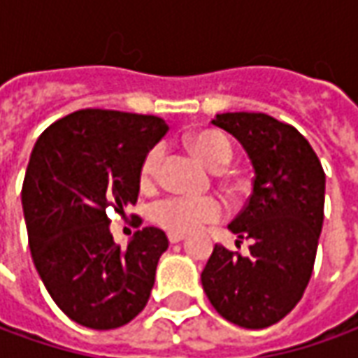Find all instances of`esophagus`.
Returning a JSON list of instances; mask_svg holds the SVG:
<instances>
[{"mask_svg": "<svg viewBox=\"0 0 358 358\" xmlns=\"http://www.w3.org/2000/svg\"><path fill=\"white\" fill-rule=\"evenodd\" d=\"M186 239V235L184 233H169V241L174 245V243H180V241Z\"/></svg>", "mask_w": 358, "mask_h": 358, "instance_id": "esophagus-1", "label": "esophagus"}]
</instances>
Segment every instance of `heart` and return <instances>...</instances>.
Masks as SVG:
<instances>
[{"instance_id":"b5f03b06","label":"heart","mask_w":358,"mask_h":358,"mask_svg":"<svg viewBox=\"0 0 358 358\" xmlns=\"http://www.w3.org/2000/svg\"><path fill=\"white\" fill-rule=\"evenodd\" d=\"M189 147L198 155V159L211 170L225 169L233 159L231 143L217 131L206 129V131L194 133L189 137ZM160 159H162L160 145L148 148L138 169V182L143 188H150L155 184ZM223 213H225L223 203L213 196H203V198L166 196L152 203L150 220L170 233H189V231L199 229L206 223L220 221Z\"/></svg>"}]
</instances>
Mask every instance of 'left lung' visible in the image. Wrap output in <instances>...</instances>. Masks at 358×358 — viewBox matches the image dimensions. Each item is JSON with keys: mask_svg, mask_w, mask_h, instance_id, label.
<instances>
[{"mask_svg": "<svg viewBox=\"0 0 358 358\" xmlns=\"http://www.w3.org/2000/svg\"><path fill=\"white\" fill-rule=\"evenodd\" d=\"M255 169L252 194L229 229L250 241L249 255L215 245L201 284L221 317L264 329L296 308L312 278L323 225L325 172L296 127L266 113H220Z\"/></svg>", "mask_w": 358, "mask_h": 358, "instance_id": "left-lung-1", "label": "left lung"}]
</instances>
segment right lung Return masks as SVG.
<instances>
[{
	"label": "right lung",
	"mask_w": 358,
	"mask_h": 358,
	"mask_svg": "<svg viewBox=\"0 0 358 358\" xmlns=\"http://www.w3.org/2000/svg\"><path fill=\"white\" fill-rule=\"evenodd\" d=\"M166 131L155 115L80 109L45 129L31 152L21 199L33 262L55 303L84 327H121L150 298L169 239L145 227L119 247L109 213L137 203L141 162Z\"/></svg>",
	"instance_id": "right-lung-1"
}]
</instances>
